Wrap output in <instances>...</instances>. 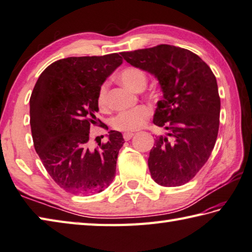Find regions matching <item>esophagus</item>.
<instances>
[{"label": "esophagus", "mask_w": 252, "mask_h": 252, "mask_svg": "<svg viewBox=\"0 0 252 252\" xmlns=\"http://www.w3.org/2000/svg\"><path fill=\"white\" fill-rule=\"evenodd\" d=\"M133 135H134V133H132V132H126L125 134H123V137H125L126 141H129V140L132 139Z\"/></svg>", "instance_id": "obj_1"}]
</instances>
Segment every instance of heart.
<instances>
[{
  "instance_id": "b5f03b06",
  "label": "heart",
  "mask_w": 252,
  "mask_h": 252,
  "mask_svg": "<svg viewBox=\"0 0 252 252\" xmlns=\"http://www.w3.org/2000/svg\"><path fill=\"white\" fill-rule=\"evenodd\" d=\"M119 81L126 87L133 92H139L144 90L147 82V76L144 71H142L139 67L127 66L119 73L118 75ZM97 103L100 109H107L108 108V85L103 83L99 87L97 96ZM151 116L150 108L145 106L136 107L132 110L122 111L113 118L111 121V126L113 129L131 132L141 129L145 125L146 120Z\"/></svg>"
}]
</instances>
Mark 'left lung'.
Wrapping results in <instances>:
<instances>
[{"label": "left lung", "mask_w": 252, "mask_h": 252, "mask_svg": "<svg viewBox=\"0 0 252 252\" xmlns=\"http://www.w3.org/2000/svg\"><path fill=\"white\" fill-rule=\"evenodd\" d=\"M121 56L154 75L162 93L153 122L168 133L157 136L150 152L152 178L164 187L187 184L209 159L218 137L220 99L213 72L195 53L169 44Z\"/></svg>", "instance_id": "left-lung-1"}]
</instances>
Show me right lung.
I'll use <instances>...</instances> for the list:
<instances>
[{
	"instance_id": "1",
	"label": "right lung",
	"mask_w": 252,
	"mask_h": 252,
	"mask_svg": "<svg viewBox=\"0 0 252 252\" xmlns=\"http://www.w3.org/2000/svg\"><path fill=\"white\" fill-rule=\"evenodd\" d=\"M121 64L118 53L61 59L33 87L29 103L34 150L51 178L70 193H98L115 178L125 143L121 133L108 132V142L98 150L88 149L87 142L98 121L99 87Z\"/></svg>"
}]
</instances>
